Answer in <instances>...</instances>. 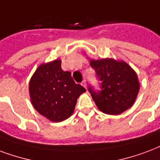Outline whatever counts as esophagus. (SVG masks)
Returning a JSON list of instances; mask_svg holds the SVG:
<instances>
[{"instance_id":"1","label":"esophagus","mask_w":160,"mask_h":160,"mask_svg":"<svg viewBox=\"0 0 160 160\" xmlns=\"http://www.w3.org/2000/svg\"><path fill=\"white\" fill-rule=\"evenodd\" d=\"M81 85H82V86H83L84 87H85V88H86V80H84L83 81L81 82Z\"/></svg>"}]
</instances>
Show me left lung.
Here are the masks:
<instances>
[{
  "mask_svg": "<svg viewBox=\"0 0 160 160\" xmlns=\"http://www.w3.org/2000/svg\"><path fill=\"white\" fill-rule=\"evenodd\" d=\"M91 66L100 81L99 89L88 86L99 110L108 114H119L131 108L139 92L135 71L125 62L114 59L92 60Z\"/></svg>",
  "mask_w": 160,
  "mask_h": 160,
  "instance_id": "8db88e82",
  "label": "left lung"
}]
</instances>
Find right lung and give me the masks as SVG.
<instances>
[{
  "label": "right lung",
  "mask_w": 160,
  "mask_h": 160,
  "mask_svg": "<svg viewBox=\"0 0 160 160\" xmlns=\"http://www.w3.org/2000/svg\"><path fill=\"white\" fill-rule=\"evenodd\" d=\"M33 106L51 121L60 122L73 113L77 98L86 89L76 84L70 72L63 71L61 61L41 65L29 81Z\"/></svg>",
  "instance_id": "add662e5"
}]
</instances>
